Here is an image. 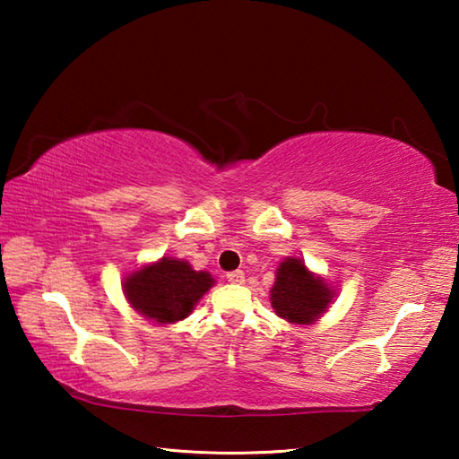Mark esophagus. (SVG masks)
<instances>
[{"instance_id":"obj_1","label":"esophagus","mask_w":459,"mask_h":459,"mask_svg":"<svg viewBox=\"0 0 459 459\" xmlns=\"http://www.w3.org/2000/svg\"><path fill=\"white\" fill-rule=\"evenodd\" d=\"M227 279L235 285H243L245 283V273H243V271H232V273L227 275Z\"/></svg>"}]
</instances>
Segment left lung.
Wrapping results in <instances>:
<instances>
[{
	"label": "left lung",
	"instance_id": "left-lung-1",
	"mask_svg": "<svg viewBox=\"0 0 459 459\" xmlns=\"http://www.w3.org/2000/svg\"><path fill=\"white\" fill-rule=\"evenodd\" d=\"M271 307L279 317L295 325H312L328 312L336 290L314 273L301 257H285L275 271L271 287Z\"/></svg>",
	"mask_w": 459,
	"mask_h": 459
}]
</instances>
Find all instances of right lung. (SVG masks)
<instances>
[{"mask_svg": "<svg viewBox=\"0 0 459 459\" xmlns=\"http://www.w3.org/2000/svg\"><path fill=\"white\" fill-rule=\"evenodd\" d=\"M212 285L214 277L208 271H196L188 261L164 255L123 277L121 290L139 316L169 325L188 317Z\"/></svg>", "mask_w": 459, "mask_h": 459, "instance_id": "add662e5", "label": "right lung"}]
</instances>
